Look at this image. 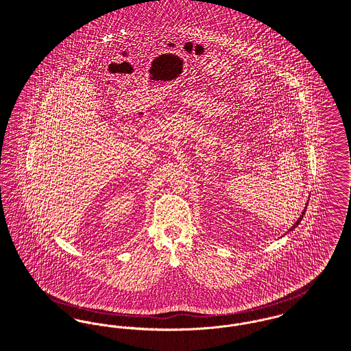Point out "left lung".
I'll use <instances>...</instances> for the list:
<instances>
[{
    "mask_svg": "<svg viewBox=\"0 0 351 351\" xmlns=\"http://www.w3.org/2000/svg\"><path fill=\"white\" fill-rule=\"evenodd\" d=\"M308 204H309V203H306V206H305V209H304V210H302V212H301V215H300V217H298V220H297V221H295V223H294V224H293V226H291V227H290V229H289V230H293V229H294V228L298 227V224H300V223H301V220H302V217H304V215H305V212H306V208H308Z\"/></svg>",
    "mask_w": 351,
    "mask_h": 351,
    "instance_id": "8db88e82",
    "label": "left lung"
}]
</instances>
